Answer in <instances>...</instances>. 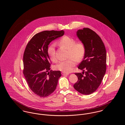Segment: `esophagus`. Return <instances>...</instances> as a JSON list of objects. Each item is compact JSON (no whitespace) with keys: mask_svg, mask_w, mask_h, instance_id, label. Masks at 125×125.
Listing matches in <instances>:
<instances>
[{"mask_svg":"<svg viewBox=\"0 0 125 125\" xmlns=\"http://www.w3.org/2000/svg\"><path fill=\"white\" fill-rule=\"evenodd\" d=\"M62 74L63 75H68L69 74L68 73H62Z\"/></svg>","mask_w":125,"mask_h":125,"instance_id":"obj_1","label":"esophagus"}]
</instances>
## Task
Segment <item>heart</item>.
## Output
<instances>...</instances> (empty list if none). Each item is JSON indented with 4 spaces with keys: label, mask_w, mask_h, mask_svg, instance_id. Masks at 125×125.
Returning <instances> with one entry per match:
<instances>
[{
    "label": "heart",
    "mask_w": 125,
    "mask_h": 125,
    "mask_svg": "<svg viewBox=\"0 0 125 125\" xmlns=\"http://www.w3.org/2000/svg\"><path fill=\"white\" fill-rule=\"evenodd\" d=\"M75 42L74 38L66 36H64L59 40L58 44L60 46L68 50L67 58L69 59L60 61L56 65L57 69L65 73H69L76 65V61H79L83 60L86 52L85 45L82 42ZM48 53L52 61H57L54 44L51 45L49 47Z\"/></svg>",
    "instance_id": "1"
}]
</instances>
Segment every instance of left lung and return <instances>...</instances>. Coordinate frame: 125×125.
<instances>
[{
	"label": "left lung",
	"instance_id": "left-lung-1",
	"mask_svg": "<svg viewBox=\"0 0 125 125\" xmlns=\"http://www.w3.org/2000/svg\"><path fill=\"white\" fill-rule=\"evenodd\" d=\"M76 35L84 44L86 52L78 66L83 72L75 73L78 80L73 87L82 94L89 95L97 89L105 73L106 49L100 36L90 29L79 30Z\"/></svg>",
	"mask_w": 125,
	"mask_h": 125
}]
</instances>
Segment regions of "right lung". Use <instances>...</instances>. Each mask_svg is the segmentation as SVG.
I'll list each match as a JSON object with an SVG mask.
<instances>
[{"label":"right lung","instance_id":"obj_1","mask_svg":"<svg viewBox=\"0 0 125 125\" xmlns=\"http://www.w3.org/2000/svg\"><path fill=\"white\" fill-rule=\"evenodd\" d=\"M64 30L43 31L34 36L27 44L23 54V74L30 89L45 97L55 90L60 71H50L51 60L48 53L50 43L63 36Z\"/></svg>","mask_w":125,"mask_h":125}]
</instances>
